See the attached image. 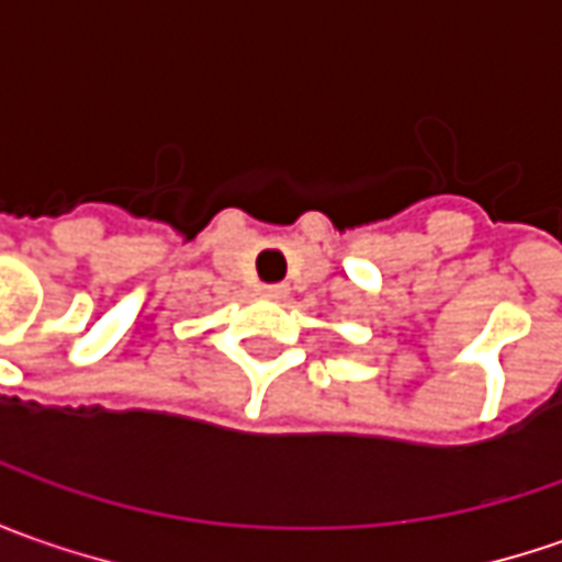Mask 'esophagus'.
Listing matches in <instances>:
<instances>
[{
  "label": "esophagus",
  "mask_w": 562,
  "mask_h": 562,
  "mask_svg": "<svg viewBox=\"0 0 562 562\" xmlns=\"http://www.w3.org/2000/svg\"><path fill=\"white\" fill-rule=\"evenodd\" d=\"M261 292H263V295H267V299H270V301H282V299H285V295H289V289H285L282 282H273V285H263Z\"/></svg>",
  "instance_id": "obj_1"
}]
</instances>
